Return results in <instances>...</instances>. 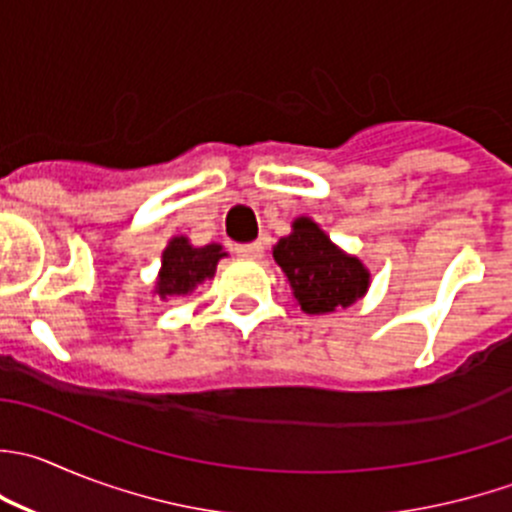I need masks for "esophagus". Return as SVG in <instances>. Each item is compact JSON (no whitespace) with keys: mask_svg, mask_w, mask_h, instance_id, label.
<instances>
[{"mask_svg":"<svg viewBox=\"0 0 512 512\" xmlns=\"http://www.w3.org/2000/svg\"><path fill=\"white\" fill-rule=\"evenodd\" d=\"M237 255L247 257V260H260L265 255V245L262 242H250V245H237Z\"/></svg>","mask_w":512,"mask_h":512,"instance_id":"obj_1","label":"esophagus"}]
</instances>
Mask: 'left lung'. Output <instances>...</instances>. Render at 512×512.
<instances>
[{
	"label": "left lung",
	"mask_w": 512,
	"mask_h": 512,
	"mask_svg": "<svg viewBox=\"0 0 512 512\" xmlns=\"http://www.w3.org/2000/svg\"><path fill=\"white\" fill-rule=\"evenodd\" d=\"M292 227V235L277 242L272 257L290 280L302 310L320 315L350 307L365 295L370 275L360 260L337 250L307 217H300Z\"/></svg>",
	"instance_id": "8db88e82"
}]
</instances>
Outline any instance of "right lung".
I'll list each match as a JSON object with an SVG mask.
<instances>
[{
    "mask_svg": "<svg viewBox=\"0 0 512 512\" xmlns=\"http://www.w3.org/2000/svg\"><path fill=\"white\" fill-rule=\"evenodd\" d=\"M220 257H225L220 245L192 247L185 237H175L162 255V272L157 280L160 297L192 292L202 280L215 275Z\"/></svg>",
    "mask_w": 512,
    "mask_h": 512,
    "instance_id": "add662e5",
    "label": "right lung"
}]
</instances>
